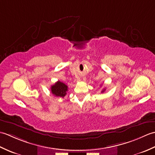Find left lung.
<instances>
[{"mask_svg": "<svg viewBox=\"0 0 155 155\" xmlns=\"http://www.w3.org/2000/svg\"><path fill=\"white\" fill-rule=\"evenodd\" d=\"M104 91H105V89H104H104H103V91H102V92H101V93H104Z\"/></svg>", "mask_w": 155, "mask_h": 155, "instance_id": "1", "label": "left lung"}]
</instances>
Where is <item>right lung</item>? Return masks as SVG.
I'll return each instance as SVG.
<instances>
[{
	"instance_id": "right-lung-1",
	"label": "right lung",
	"mask_w": 155,
	"mask_h": 155,
	"mask_svg": "<svg viewBox=\"0 0 155 155\" xmlns=\"http://www.w3.org/2000/svg\"><path fill=\"white\" fill-rule=\"evenodd\" d=\"M51 90L52 94L55 97L64 98L67 94L68 87L64 83L58 81L54 84L52 85Z\"/></svg>"
}]
</instances>
